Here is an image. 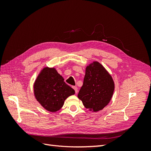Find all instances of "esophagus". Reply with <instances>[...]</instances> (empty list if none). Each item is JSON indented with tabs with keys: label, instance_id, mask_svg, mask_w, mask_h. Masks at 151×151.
<instances>
[{
	"label": "esophagus",
	"instance_id": "1",
	"mask_svg": "<svg viewBox=\"0 0 151 151\" xmlns=\"http://www.w3.org/2000/svg\"><path fill=\"white\" fill-rule=\"evenodd\" d=\"M73 89L75 90V93L77 94V92H78V89H77V88L76 86H73Z\"/></svg>",
	"mask_w": 151,
	"mask_h": 151
}]
</instances>
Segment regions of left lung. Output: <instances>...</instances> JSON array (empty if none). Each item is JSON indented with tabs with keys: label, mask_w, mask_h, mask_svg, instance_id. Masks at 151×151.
<instances>
[{
	"label": "left lung",
	"mask_w": 151,
	"mask_h": 151,
	"mask_svg": "<svg viewBox=\"0 0 151 151\" xmlns=\"http://www.w3.org/2000/svg\"><path fill=\"white\" fill-rule=\"evenodd\" d=\"M114 89L112 77L101 63L93 62L86 68L83 85L77 96L86 108L96 112L108 105Z\"/></svg>",
	"instance_id": "1"
}]
</instances>
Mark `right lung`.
<instances>
[{
    "instance_id": "add662e5",
    "label": "right lung",
    "mask_w": 151,
    "mask_h": 151,
    "mask_svg": "<svg viewBox=\"0 0 151 151\" xmlns=\"http://www.w3.org/2000/svg\"><path fill=\"white\" fill-rule=\"evenodd\" d=\"M34 94L45 109L55 112L63 106L68 96L75 94V91L65 83L55 68L45 67L35 82Z\"/></svg>"
}]
</instances>
